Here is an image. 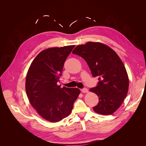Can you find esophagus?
I'll list each match as a JSON object with an SVG mask.
<instances>
[{"instance_id": "34e87169", "label": "esophagus", "mask_w": 146, "mask_h": 146, "mask_svg": "<svg viewBox=\"0 0 146 146\" xmlns=\"http://www.w3.org/2000/svg\"><path fill=\"white\" fill-rule=\"evenodd\" d=\"M82 92H83V93H87V92H88V90L87 88H83V89L82 90Z\"/></svg>"}]
</instances>
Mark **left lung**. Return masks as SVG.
<instances>
[{
  "label": "left lung",
  "instance_id": "obj_1",
  "mask_svg": "<svg viewBox=\"0 0 146 146\" xmlns=\"http://www.w3.org/2000/svg\"><path fill=\"white\" fill-rule=\"evenodd\" d=\"M85 60L93 77L99 82L90 91L99 97L94 111L110 115L121 107L129 91V80L126 69L111 48L99 42H88L77 46L72 51Z\"/></svg>",
  "mask_w": 146,
  "mask_h": 146
}]
</instances>
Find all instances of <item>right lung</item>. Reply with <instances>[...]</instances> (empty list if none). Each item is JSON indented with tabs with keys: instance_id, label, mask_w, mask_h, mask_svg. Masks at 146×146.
<instances>
[{
	"instance_id": "1",
	"label": "right lung",
	"mask_w": 146,
	"mask_h": 146,
	"mask_svg": "<svg viewBox=\"0 0 146 146\" xmlns=\"http://www.w3.org/2000/svg\"><path fill=\"white\" fill-rule=\"evenodd\" d=\"M74 45L51 47L41 51L31 63L26 76L25 90L30 104L43 119L56 122L68 117L80 91L57 85L66 59Z\"/></svg>"
}]
</instances>
